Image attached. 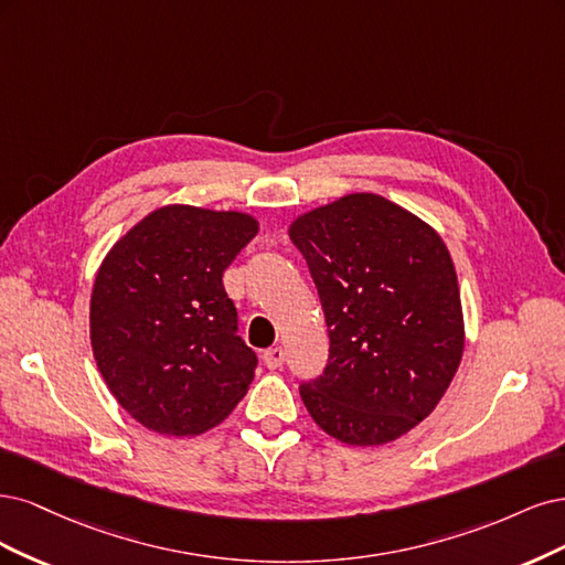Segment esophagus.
<instances>
[{"label":"esophagus","mask_w":565,"mask_h":565,"mask_svg":"<svg viewBox=\"0 0 565 565\" xmlns=\"http://www.w3.org/2000/svg\"><path fill=\"white\" fill-rule=\"evenodd\" d=\"M284 359H286L284 348H269V350H265V352H263L265 366H267V369H271V371H275V369H281Z\"/></svg>","instance_id":"1"}]
</instances>
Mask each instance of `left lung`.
Returning <instances> with one entry per match:
<instances>
[{"instance_id":"8db88e82","label":"left lung","mask_w":565,"mask_h":565,"mask_svg":"<svg viewBox=\"0 0 565 565\" xmlns=\"http://www.w3.org/2000/svg\"><path fill=\"white\" fill-rule=\"evenodd\" d=\"M288 236L317 284L331 340L323 373L300 385L302 404L342 444L398 439L441 402L465 350L444 239L371 192L298 215Z\"/></svg>"}]
</instances>
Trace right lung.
I'll return each mask as SVG.
<instances>
[{"label": "right lung", "instance_id": "1", "mask_svg": "<svg viewBox=\"0 0 565 565\" xmlns=\"http://www.w3.org/2000/svg\"><path fill=\"white\" fill-rule=\"evenodd\" d=\"M258 221L239 211L161 206L110 248L90 294V348L107 390L157 434L221 425L258 356L236 335L223 271Z\"/></svg>", "mask_w": 565, "mask_h": 565}]
</instances>
